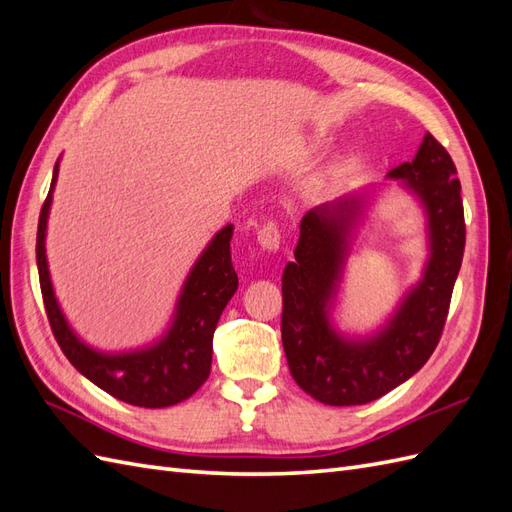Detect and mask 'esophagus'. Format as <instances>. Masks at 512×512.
Masks as SVG:
<instances>
[{"instance_id": "1", "label": "esophagus", "mask_w": 512, "mask_h": 512, "mask_svg": "<svg viewBox=\"0 0 512 512\" xmlns=\"http://www.w3.org/2000/svg\"><path fill=\"white\" fill-rule=\"evenodd\" d=\"M256 239H258L262 250H269V252L280 250V243H282L280 222L273 220V218H267L265 222L260 224V228L256 230Z\"/></svg>"}]
</instances>
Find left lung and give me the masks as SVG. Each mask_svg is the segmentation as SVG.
<instances>
[{
	"label": "left lung",
	"mask_w": 512,
	"mask_h": 512,
	"mask_svg": "<svg viewBox=\"0 0 512 512\" xmlns=\"http://www.w3.org/2000/svg\"><path fill=\"white\" fill-rule=\"evenodd\" d=\"M391 177L404 179L406 188L423 200L431 256L423 280L408 292L384 331L350 342L329 324V303L361 196L307 211L294 262L282 275V344L290 374L320 404L363 406L386 395L427 363L442 337L466 247L457 168L427 132L416 158L395 166Z\"/></svg>",
	"instance_id": "8db88e82"
}]
</instances>
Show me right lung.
I'll list each match as a JSON object with an SVG mask.
<instances>
[{
  "label": "right lung",
  "mask_w": 512,
  "mask_h": 512,
  "mask_svg": "<svg viewBox=\"0 0 512 512\" xmlns=\"http://www.w3.org/2000/svg\"><path fill=\"white\" fill-rule=\"evenodd\" d=\"M55 181L57 164L53 170L51 190L40 209L36 260L46 318H49L61 352L85 378L130 406L166 408L192 397L209 378L213 331L239 284L230 258L232 226L228 224L213 237L190 271L177 303L175 322L162 342L138 352L102 354L85 346L72 333L51 286L44 237Z\"/></svg>",
  "instance_id": "add662e5"
}]
</instances>
